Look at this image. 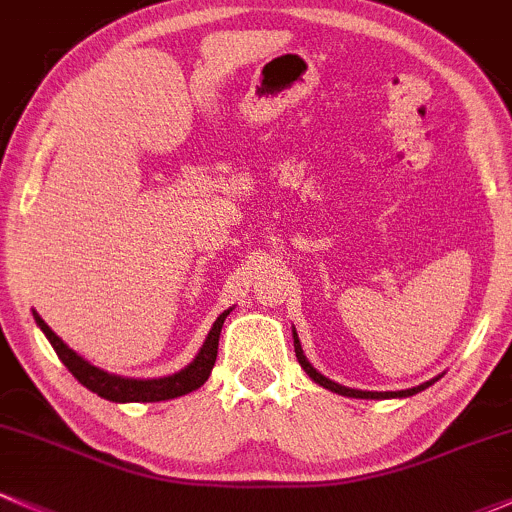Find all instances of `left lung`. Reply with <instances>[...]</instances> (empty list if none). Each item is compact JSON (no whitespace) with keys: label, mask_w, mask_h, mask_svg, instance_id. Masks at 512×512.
Returning <instances> with one entry per match:
<instances>
[{"label":"left lung","mask_w":512,"mask_h":512,"mask_svg":"<svg viewBox=\"0 0 512 512\" xmlns=\"http://www.w3.org/2000/svg\"><path fill=\"white\" fill-rule=\"evenodd\" d=\"M293 347H295V357H298L300 367H303L305 374H308V377L313 379L315 384H320L323 389H330V392L342 394V397H352V399H407V397H414V394L424 392L426 387H431V384H434L436 379L441 377V374H439V377L429 379V382L419 384V387L399 389V392H367V389H352V387H345V384L333 382V379H328L325 374H320L313 365H310L308 357H305V352H303V345H300V340H298V333H295V328H293Z\"/></svg>","instance_id":"obj_1"}]
</instances>
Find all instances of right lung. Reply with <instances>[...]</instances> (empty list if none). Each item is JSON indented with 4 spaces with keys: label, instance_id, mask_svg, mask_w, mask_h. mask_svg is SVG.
Instances as JSON below:
<instances>
[{
    "label": "right lung",
    "instance_id": "right-lung-1",
    "mask_svg": "<svg viewBox=\"0 0 512 512\" xmlns=\"http://www.w3.org/2000/svg\"><path fill=\"white\" fill-rule=\"evenodd\" d=\"M229 313L231 308L224 310V313L214 320L207 340H204V345L199 347L197 357H194L187 367H182V370L175 374H167V377H155V379H135V377H123V374L100 370V367L91 365L86 357L78 355L76 350H71V347H68L66 342H63L61 337L44 323V318H41L36 310H34V320L41 328V333L46 335V340L51 342V347L56 350L59 360L68 367V372H71L83 387L91 389V392L98 394V397L108 399V402L128 404V402H165V399L182 397V394H189L194 392V389L202 387V384L209 379V374H212L214 362H217L221 325H224L226 315Z\"/></svg>",
    "mask_w": 512,
    "mask_h": 512
}]
</instances>
